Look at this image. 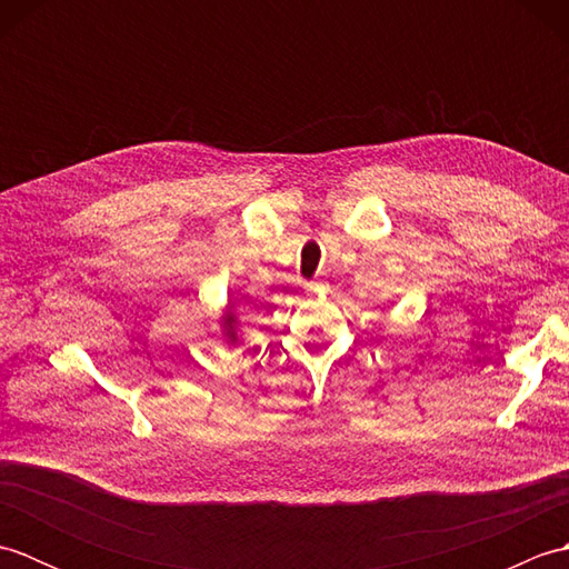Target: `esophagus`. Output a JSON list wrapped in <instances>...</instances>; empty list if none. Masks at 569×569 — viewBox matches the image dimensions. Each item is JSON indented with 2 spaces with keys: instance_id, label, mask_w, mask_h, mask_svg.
Instances as JSON below:
<instances>
[{
  "instance_id": "34e87169",
  "label": "esophagus",
  "mask_w": 569,
  "mask_h": 569,
  "mask_svg": "<svg viewBox=\"0 0 569 569\" xmlns=\"http://www.w3.org/2000/svg\"><path fill=\"white\" fill-rule=\"evenodd\" d=\"M322 291H325V283H320V281L306 283V293H308V296H318V293H322Z\"/></svg>"
}]
</instances>
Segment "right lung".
I'll return each mask as SVG.
<instances>
[{
    "mask_svg": "<svg viewBox=\"0 0 569 569\" xmlns=\"http://www.w3.org/2000/svg\"><path fill=\"white\" fill-rule=\"evenodd\" d=\"M217 322H220L224 342L234 347L241 340V322H239V316H237V310H234L232 303H227V308L222 310V316Z\"/></svg>",
    "mask_w": 569,
    "mask_h": 569,
    "instance_id": "obj_1",
    "label": "right lung"
}]
</instances>
